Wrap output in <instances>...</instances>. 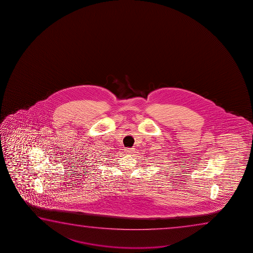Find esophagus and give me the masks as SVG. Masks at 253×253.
Returning <instances> with one entry per match:
<instances>
[{"instance_id": "34e87169", "label": "esophagus", "mask_w": 253, "mask_h": 253, "mask_svg": "<svg viewBox=\"0 0 253 253\" xmlns=\"http://www.w3.org/2000/svg\"><path fill=\"white\" fill-rule=\"evenodd\" d=\"M125 153L128 155H132L133 153H135V149L133 148H128V149H125Z\"/></svg>"}]
</instances>
